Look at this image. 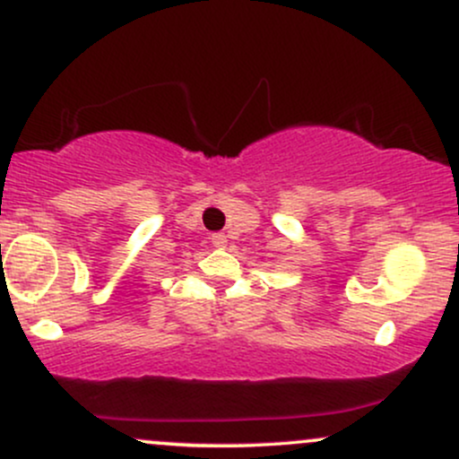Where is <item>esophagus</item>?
Here are the masks:
<instances>
[{
  "label": "esophagus",
  "mask_w": 459,
  "mask_h": 459,
  "mask_svg": "<svg viewBox=\"0 0 459 459\" xmlns=\"http://www.w3.org/2000/svg\"><path fill=\"white\" fill-rule=\"evenodd\" d=\"M212 244H213L215 247H224L226 244H229V239H226L224 233H213V235H212Z\"/></svg>",
  "instance_id": "esophagus-1"
}]
</instances>
